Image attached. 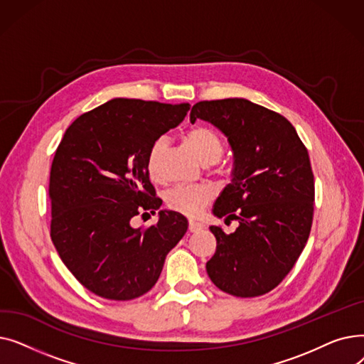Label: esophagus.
<instances>
[{
  "instance_id": "obj_1",
  "label": "esophagus",
  "mask_w": 364,
  "mask_h": 364,
  "mask_svg": "<svg viewBox=\"0 0 364 364\" xmlns=\"http://www.w3.org/2000/svg\"><path fill=\"white\" fill-rule=\"evenodd\" d=\"M202 228H205V225H203L202 223L192 221V220L188 221V232H190V233H198V232L202 230Z\"/></svg>"
}]
</instances>
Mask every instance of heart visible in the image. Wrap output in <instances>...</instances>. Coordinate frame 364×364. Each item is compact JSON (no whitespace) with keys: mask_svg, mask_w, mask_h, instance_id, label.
<instances>
[{"mask_svg":"<svg viewBox=\"0 0 364 364\" xmlns=\"http://www.w3.org/2000/svg\"><path fill=\"white\" fill-rule=\"evenodd\" d=\"M186 140L195 150L205 165L220 161L224 153V141L220 134L208 125H195L186 132ZM166 149V137H158L153 141L146 155V169L151 180H162V155ZM215 198L209 186H177L165 195V203L171 211L188 218H198L203 209Z\"/></svg>","mask_w":364,"mask_h":364,"instance_id":"1","label":"heart"}]
</instances>
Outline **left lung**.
I'll return each mask as SVG.
<instances>
[{
	"label": "left lung",
	"instance_id": "obj_1",
	"mask_svg": "<svg viewBox=\"0 0 364 364\" xmlns=\"http://www.w3.org/2000/svg\"><path fill=\"white\" fill-rule=\"evenodd\" d=\"M196 118L224 134L235 158L232 183L213 213L239 227L228 235L209 227L217 251L208 276L225 294L264 295L292 270L310 236L314 176L307 147L280 113L246 99L199 102L190 112V121Z\"/></svg>",
	"mask_w": 364,
	"mask_h": 364
}]
</instances>
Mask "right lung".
<instances>
[{"label":"right lung","instance_id":"add662e5","mask_svg":"<svg viewBox=\"0 0 364 364\" xmlns=\"http://www.w3.org/2000/svg\"><path fill=\"white\" fill-rule=\"evenodd\" d=\"M188 109V103L113 99L66 129L50 171V236L90 292L113 301L141 296L186 235L187 218L174 211H161L147 228H134L131 218L161 208L146 155Z\"/></svg>","mask_w":364,"mask_h":364}]
</instances>
